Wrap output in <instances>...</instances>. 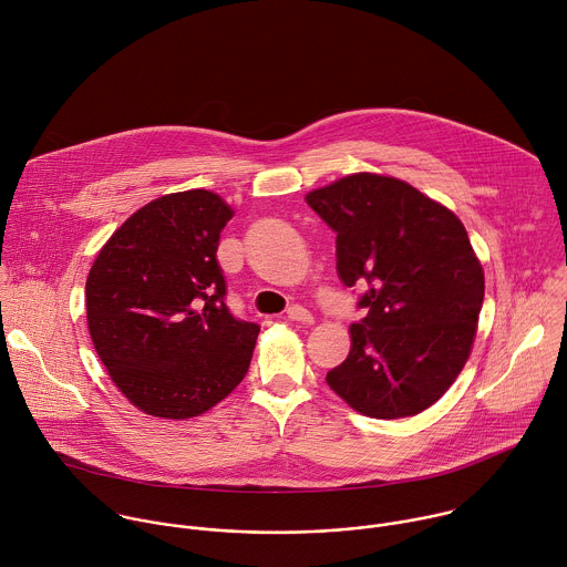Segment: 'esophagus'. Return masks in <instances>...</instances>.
I'll return each instance as SVG.
<instances>
[{"label": "esophagus", "mask_w": 567, "mask_h": 567, "mask_svg": "<svg viewBox=\"0 0 567 567\" xmlns=\"http://www.w3.org/2000/svg\"><path fill=\"white\" fill-rule=\"evenodd\" d=\"M287 318L293 320V322H302V324H311L313 322V316L302 305H291L287 309Z\"/></svg>", "instance_id": "34e87169"}]
</instances>
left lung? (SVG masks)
Returning a JSON list of instances; mask_svg holds the SVG:
<instances>
[{
	"label": "left lung",
	"instance_id": "8db88e82",
	"mask_svg": "<svg viewBox=\"0 0 567 567\" xmlns=\"http://www.w3.org/2000/svg\"><path fill=\"white\" fill-rule=\"evenodd\" d=\"M338 234V276L360 287L347 360L327 384L358 413L398 420L433 406L464 369L484 269L462 220L413 185L351 174L307 194Z\"/></svg>",
	"mask_w": 567,
	"mask_h": 567
}]
</instances>
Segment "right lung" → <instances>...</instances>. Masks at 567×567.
Instances as JSON below:
<instances>
[{"mask_svg": "<svg viewBox=\"0 0 567 567\" xmlns=\"http://www.w3.org/2000/svg\"><path fill=\"white\" fill-rule=\"evenodd\" d=\"M231 216L207 189L161 196L110 236L87 274L94 349L118 391L147 415L196 417L249 369L260 327L227 309L216 258Z\"/></svg>", "mask_w": 567, "mask_h": 567, "instance_id": "1", "label": "right lung"}]
</instances>
